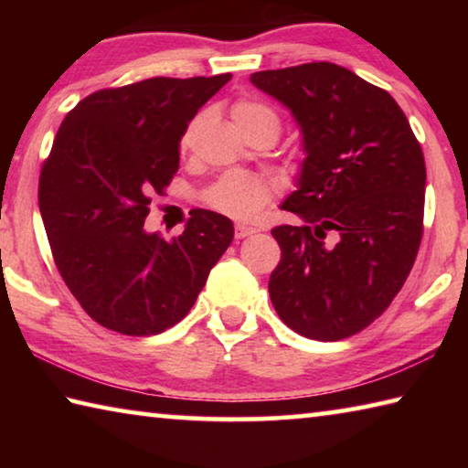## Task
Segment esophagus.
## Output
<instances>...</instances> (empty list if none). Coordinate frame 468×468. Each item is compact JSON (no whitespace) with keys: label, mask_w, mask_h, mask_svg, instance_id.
Listing matches in <instances>:
<instances>
[{"label":"esophagus","mask_w":468,"mask_h":468,"mask_svg":"<svg viewBox=\"0 0 468 468\" xmlns=\"http://www.w3.org/2000/svg\"><path fill=\"white\" fill-rule=\"evenodd\" d=\"M253 233H258L256 227H248V225H237L235 227V237H237V239H243V237H250Z\"/></svg>","instance_id":"obj_1"}]
</instances>
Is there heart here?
Masks as SVG:
<instances>
[{"mask_svg": "<svg viewBox=\"0 0 468 468\" xmlns=\"http://www.w3.org/2000/svg\"><path fill=\"white\" fill-rule=\"evenodd\" d=\"M233 120L241 133H248L260 125H268L279 138L281 122L271 107L258 101H239L233 107ZM189 133H186L181 144L187 146ZM274 187L268 179L253 176L248 171H231L212 184L206 192V202L212 208L233 218H253L264 206L271 202Z\"/></svg>", "mask_w": 468, "mask_h": 468, "instance_id": "b5f03b06", "label": "heart"}]
</instances>
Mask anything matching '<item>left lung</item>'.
Returning a JSON list of instances; mask_svg holds the SVG:
<instances>
[{"mask_svg": "<svg viewBox=\"0 0 468 468\" xmlns=\"http://www.w3.org/2000/svg\"><path fill=\"white\" fill-rule=\"evenodd\" d=\"M251 84L291 111L305 158L281 204L301 218L272 237L268 292L301 336L340 340L382 315L423 235L425 161L390 94L336 63L266 69Z\"/></svg>", "mask_w": 468, "mask_h": 468, "instance_id": "8db88e82", "label": "left lung"}]
</instances>
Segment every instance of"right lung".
Masks as SVG:
<instances>
[{"label":"right lung","mask_w":468,"mask_h":468,"mask_svg":"<svg viewBox=\"0 0 468 468\" xmlns=\"http://www.w3.org/2000/svg\"><path fill=\"white\" fill-rule=\"evenodd\" d=\"M231 74L148 78L92 92L61 122L38 179L47 239L63 282L94 322L128 336L184 320L233 223L197 208L184 233H148L150 196L179 169V142Z\"/></svg>","instance_id":"1"}]
</instances>
